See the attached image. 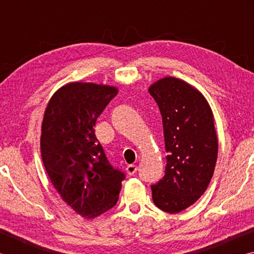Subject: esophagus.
Masks as SVG:
<instances>
[{"instance_id": "1", "label": "esophagus", "mask_w": 254, "mask_h": 254, "mask_svg": "<svg viewBox=\"0 0 254 254\" xmlns=\"http://www.w3.org/2000/svg\"><path fill=\"white\" fill-rule=\"evenodd\" d=\"M136 170H137V167L135 165H128L127 167V173L130 176L134 175L136 173Z\"/></svg>"}]
</instances>
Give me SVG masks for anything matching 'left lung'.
Instances as JSON below:
<instances>
[{
	"instance_id": "obj_1",
	"label": "left lung",
	"mask_w": 254,
	"mask_h": 254,
	"mask_svg": "<svg viewBox=\"0 0 254 254\" xmlns=\"http://www.w3.org/2000/svg\"><path fill=\"white\" fill-rule=\"evenodd\" d=\"M149 93L162 115L167 156L165 176L152 185L154 205L179 213L204 194L213 177L218 140L214 115L198 89L176 77L150 85Z\"/></svg>"
}]
</instances>
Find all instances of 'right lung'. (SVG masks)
Listing matches in <instances>:
<instances>
[{
  "mask_svg": "<svg viewBox=\"0 0 254 254\" xmlns=\"http://www.w3.org/2000/svg\"><path fill=\"white\" fill-rule=\"evenodd\" d=\"M119 93L110 85L72 81L47 104L40 149L47 174L65 203L85 218L117 204L124 174L110 165L94 132L96 120Z\"/></svg>",
  "mask_w": 254,
  "mask_h": 254,
  "instance_id": "right-lung-1",
  "label": "right lung"
}]
</instances>
